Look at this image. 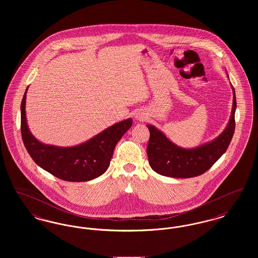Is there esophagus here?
I'll use <instances>...</instances> for the list:
<instances>
[{
	"label": "esophagus",
	"instance_id": "34e87169",
	"mask_svg": "<svg viewBox=\"0 0 258 258\" xmlns=\"http://www.w3.org/2000/svg\"><path fill=\"white\" fill-rule=\"evenodd\" d=\"M136 118H137V120H139V121H144V119H145V117H144L143 114H138V115H136Z\"/></svg>",
	"mask_w": 258,
	"mask_h": 258
}]
</instances>
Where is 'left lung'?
<instances>
[{
  "label": "left lung",
  "mask_w": 258,
  "mask_h": 258,
  "mask_svg": "<svg viewBox=\"0 0 258 258\" xmlns=\"http://www.w3.org/2000/svg\"><path fill=\"white\" fill-rule=\"evenodd\" d=\"M233 89V107L229 123L223 133L212 142L195 149H183L156 128L147 124L150 131L147 155L153 170L172 178L197 177L210 169L227 150L235 131L236 96Z\"/></svg>",
  "instance_id": "obj_1"
}]
</instances>
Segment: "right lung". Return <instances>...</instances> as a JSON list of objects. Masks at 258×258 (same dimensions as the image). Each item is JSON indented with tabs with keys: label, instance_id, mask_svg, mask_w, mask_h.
Returning <instances> with one entry per match:
<instances>
[{
	"label": "right lung",
	"instance_id": "add662e5",
	"mask_svg": "<svg viewBox=\"0 0 258 258\" xmlns=\"http://www.w3.org/2000/svg\"><path fill=\"white\" fill-rule=\"evenodd\" d=\"M26 94L27 90L21 102V135L26 150L38 166L69 182H86L106 171L115 146L132 126L133 119L115 123L78 146L44 145L28 128L25 114Z\"/></svg>",
	"mask_w": 258,
	"mask_h": 258
}]
</instances>
